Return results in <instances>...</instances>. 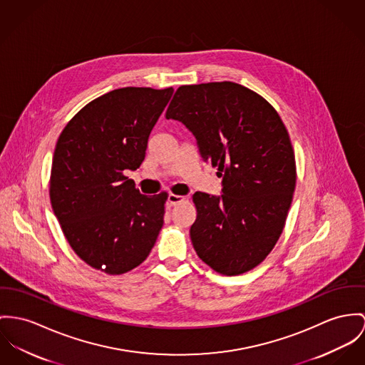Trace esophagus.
Returning <instances> with one entry per match:
<instances>
[{
  "mask_svg": "<svg viewBox=\"0 0 365 365\" xmlns=\"http://www.w3.org/2000/svg\"><path fill=\"white\" fill-rule=\"evenodd\" d=\"M186 198L183 196H178V195H169L168 204L169 205H176L179 202H183Z\"/></svg>",
  "mask_w": 365,
  "mask_h": 365,
  "instance_id": "esophagus-1",
  "label": "esophagus"
}]
</instances>
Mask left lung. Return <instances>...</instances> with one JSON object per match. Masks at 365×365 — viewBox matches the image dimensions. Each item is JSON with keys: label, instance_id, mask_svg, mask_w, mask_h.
<instances>
[{"label": "left lung", "instance_id": "8db88e82", "mask_svg": "<svg viewBox=\"0 0 365 365\" xmlns=\"http://www.w3.org/2000/svg\"><path fill=\"white\" fill-rule=\"evenodd\" d=\"M196 138L218 168L222 195L196 192L190 237L197 255L222 275H240L272 252L296 187V161L279 113L233 82L180 86L165 113Z\"/></svg>", "mask_w": 365, "mask_h": 365}]
</instances>
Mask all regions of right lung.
I'll use <instances>...</instances> for the list:
<instances>
[{
	"label": "right lung",
	"mask_w": 365,
	"mask_h": 365,
	"mask_svg": "<svg viewBox=\"0 0 365 365\" xmlns=\"http://www.w3.org/2000/svg\"><path fill=\"white\" fill-rule=\"evenodd\" d=\"M173 88L123 87L76 113L56 141L50 200L62 232L87 265L108 275L148 257L164 225L167 192L140 195L123 170L140 167Z\"/></svg>",
	"instance_id": "obj_1"
}]
</instances>
